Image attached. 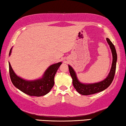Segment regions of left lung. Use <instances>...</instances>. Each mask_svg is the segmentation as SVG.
Wrapping results in <instances>:
<instances>
[{
  "label": "left lung",
  "instance_id": "left-lung-1",
  "mask_svg": "<svg viewBox=\"0 0 126 126\" xmlns=\"http://www.w3.org/2000/svg\"><path fill=\"white\" fill-rule=\"evenodd\" d=\"M108 45H110V49L111 50L112 54V63L111 70L108 76L104 80L99 82L93 84H84L80 82L77 79L76 74L73 68L70 65H68L69 70L71 76L72 80H73V85L77 92L82 95H89L96 94V93L101 92L111 85L114 78V76L116 71V65L117 61V54L116 49L114 45L111 41L108 39L106 38Z\"/></svg>",
  "mask_w": 126,
  "mask_h": 126
}]
</instances>
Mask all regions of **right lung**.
<instances>
[{"mask_svg":"<svg viewBox=\"0 0 126 126\" xmlns=\"http://www.w3.org/2000/svg\"><path fill=\"white\" fill-rule=\"evenodd\" d=\"M12 48L10 51L9 56L11 55ZM61 63V62H60L50 65L45 72L42 78L30 81L24 80L18 76L9 63L10 78L13 85L25 94L37 97L44 96L48 94L54 86L55 75Z\"/></svg>","mask_w":126,"mask_h":126,"instance_id":"add662e5","label":"right lung"}]
</instances>
